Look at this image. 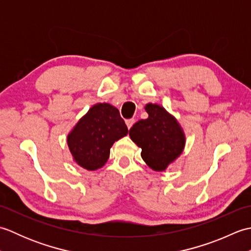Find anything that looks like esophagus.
Listing matches in <instances>:
<instances>
[{
    "instance_id": "34e87169",
    "label": "esophagus",
    "mask_w": 251,
    "mask_h": 251,
    "mask_svg": "<svg viewBox=\"0 0 251 251\" xmlns=\"http://www.w3.org/2000/svg\"><path fill=\"white\" fill-rule=\"evenodd\" d=\"M135 119H129V120H126V125H127V127H128V129H130L131 127H132V125L135 124Z\"/></svg>"
}]
</instances>
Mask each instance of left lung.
<instances>
[{
  "instance_id": "obj_1",
  "label": "left lung",
  "mask_w": 251,
  "mask_h": 251,
  "mask_svg": "<svg viewBox=\"0 0 251 251\" xmlns=\"http://www.w3.org/2000/svg\"><path fill=\"white\" fill-rule=\"evenodd\" d=\"M149 117L129 129V136L141 148V157L152 169L162 172L177 158L184 147V135L174 116L161 105H146Z\"/></svg>"
}]
</instances>
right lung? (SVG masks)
Returning a JSON list of instances; mask_svg holds the SVG:
<instances>
[{"label":"right lung","instance_id":"obj_1","mask_svg":"<svg viewBox=\"0 0 251 251\" xmlns=\"http://www.w3.org/2000/svg\"><path fill=\"white\" fill-rule=\"evenodd\" d=\"M127 134L119 110L109 103H97L69 134L68 146L79 166L96 170L108 161L112 145Z\"/></svg>","mask_w":251,"mask_h":251}]
</instances>
